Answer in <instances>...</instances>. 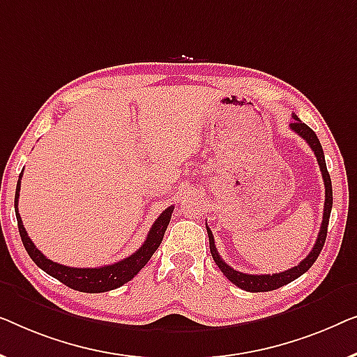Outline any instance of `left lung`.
<instances>
[{"mask_svg": "<svg viewBox=\"0 0 357 357\" xmlns=\"http://www.w3.org/2000/svg\"><path fill=\"white\" fill-rule=\"evenodd\" d=\"M293 119L294 121L289 124L291 130H294L296 134L301 135L305 142L310 145L312 152L317 157L320 172H322V178H324V184H325V204H324V218H322V225H320V231L317 236V241H315L312 250H310L307 257H305L303 262H299L296 267L284 270L281 273H272V275H249V273H243L234 270L233 267H229L228 264H225L222 257H220L217 248H215V239L210 228L207 227V233H208V243H210V252H212V257L215 260V264L218 265V268L222 270L225 277H227L231 283L238 286V288L244 289V291H250V293H262V291H273L278 289L281 286L291 283L296 278H299L301 275L307 272V270L312 267L315 260H317L320 250L324 249L325 239H327V231H328V220H330V212H331V205H333V190H331V179L327 169V163H325V157H324V149L320 145V140L317 139V135L312 129H310L307 124H304L301 119L296 116L293 113Z\"/></svg>", "mask_w": 357, "mask_h": 357, "instance_id": "1", "label": "left lung"}]
</instances>
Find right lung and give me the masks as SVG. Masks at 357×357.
<instances>
[{
	"instance_id": "1",
	"label": "right lung",
	"mask_w": 357,
	"mask_h": 357,
	"mask_svg": "<svg viewBox=\"0 0 357 357\" xmlns=\"http://www.w3.org/2000/svg\"><path fill=\"white\" fill-rule=\"evenodd\" d=\"M21 178L22 173L19 174L16 197H14V208H16L19 234H21L24 248H26L30 259H32L43 272H47L50 277L59 280L61 283L69 286V288L80 291V293H105V291L116 289L119 286H123L124 283L132 280L135 275L145 267V264L149 262L155 250L158 249V245L162 244L163 234L168 228V223L169 220H172V213L174 208L173 205H169L167 210H163V212L160 213V217L155 220V223L149 231L147 239L144 241L140 249L135 250V252L132 255H129V257L119 260V262H114L112 265H105V267L74 268L68 267V265L56 264L53 262V260L45 257V255L35 248L32 239L29 238L17 208L19 190H21Z\"/></svg>"
}]
</instances>
